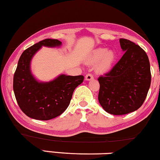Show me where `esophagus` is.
Here are the masks:
<instances>
[{
	"instance_id": "obj_1",
	"label": "esophagus",
	"mask_w": 160,
	"mask_h": 160,
	"mask_svg": "<svg viewBox=\"0 0 160 160\" xmlns=\"http://www.w3.org/2000/svg\"><path fill=\"white\" fill-rule=\"evenodd\" d=\"M92 79H93V76L92 75V74L88 73V74H87L86 76H85V80L90 81V80H92Z\"/></svg>"
}]
</instances>
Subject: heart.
<instances>
[{
  "mask_svg": "<svg viewBox=\"0 0 160 160\" xmlns=\"http://www.w3.org/2000/svg\"><path fill=\"white\" fill-rule=\"evenodd\" d=\"M115 59V54L113 51L98 48L92 51L87 59V62L89 65H95L97 63V71L103 72L109 70Z\"/></svg>",
  "mask_w": 160,
  "mask_h": 160,
  "instance_id": "heart-1",
  "label": "heart"
}]
</instances>
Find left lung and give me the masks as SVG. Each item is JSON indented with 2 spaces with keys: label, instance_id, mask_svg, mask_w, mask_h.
I'll return each mask as SVG.
<instances>
[{
  "label": "left lung",
  "instance_id": "left-lung-1",
  "mask_svg": "<svg viewBox=\"0 0 160 160\" xmlns=\"http://www.w3.org/2000/svg\"><path fill=\"white\" fill-rule=\"evenodd\" d=\"M124 54L110 71L98 78V101L112 115L132 112L143 103L150 88V62L142 48L132 41L120 39Z\"/></svg>",
  "mask_w": 160,
  "mask_h": 160
}]
</instances>
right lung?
I'll return each mask as SVG.
<instances>
[{"label": "right lung", "mask_w": 160, "mask_h": 160, "mask_svg": "<svg viewBox=\"0 0 160 160\" xmlns=\"http://www.w3.org/2000/svg\"><path fill=\"white\" fill-rule=\"evenodd\" d=\"M58 39H45L27 48L18 61L13 79L14 95L20 109L31 118L48 121L65 111L72 93L84 81L83 76L62 74L48 82H40L32 75L30 65L33 57L42 48L59 47Z\"/></svg>", "instance_id": "1"}]
</instances>
